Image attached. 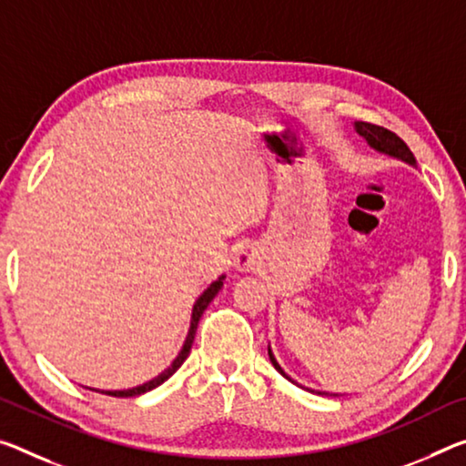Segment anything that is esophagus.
I'll return each instance as SVG.
<instances>
[{
	"mask_svg": "<svg viewBox=\"0 0 466 466\" xmlns=\"http://www.w3.org/2000/svg\"><path fill=\"white\" fill-rule=\"evenodd\" d=\"M257 263H259V255H257V250L253 247H240L236 250L234 268L238 271H253L257 268Z\"/></svg>",
	"mask_w": 466,
	"mask_h": 466,
	"instance_id": "34e87169",
	"label": "esophagus"
}]
</instances>
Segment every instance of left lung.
Instances as JSON below:
<instances>
[{
    "mask_svg": "<svg viewBox=\"0 0 466 466\" xmlns=\"http://www.w3.org/2000/svg\"><path fill=\"white\" fill-rule=\"evenodd\" d=\"M354 128H357L359 135L363 137V138L367 140V143L373 147L375 151L386 153V155H392V157H398V159L406 161V164L415 166V155H412V151L409 149V147H406L404 140H402L400 137H398L396 132L383 128V127H378V124H369V122H354ZM268 352H269L271 365L276 367L278 371L282 373L286 380H290V378H288V375L284 373V369L278 365V360L273 359L271 349H268ZM290 381H292V380H290ZM292 383H297V381H292Z\"/></svg>",
    "mask_w": 466,
    "mask_h": 466,
    "instance_id": "8db88e82",
    "label": "left lung"
}]
</instances>
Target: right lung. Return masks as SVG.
I'll return each instance as SVG.
<instances>
[{
    "label": "right lung",
    "instance_id": "obj_1",
    "mask_svg": "<svg viewBox=\"0 0 466 466\" xmlns=\"http://www.w3.org/2000/svg\"><path fill=\"white\" fill-rule=\"evenodd\" d=\"M221 286H224V276H221V278L218 279V282H213L209 288H207V290H205V292L201 294V297H198V300L195 302V307H193V319H190V329H188V336H187V339H184V346H182L180 354H178V357L174 359V363L169 365L164 373L157 375V378L151 380V381L143 383V386H137V388H132V390H117V392H101V394L116 396V398H130V396H140V394L149 392V390H153V388L161 386V383H164L166 380L172 378V375H174L176 371H178V369H180V365L184 363V360H187L188 352H190V346H193V339H195V334H197L198 319H201V315H203V311H205V309H207V305H209V302H211L213 299H216V294L221 290ZM88 390H91V388H88ZM95 392H99V390H95Z\"/></svg>",
    "mask_w": 466,
    "mask_h": 466
}]
</instances>
